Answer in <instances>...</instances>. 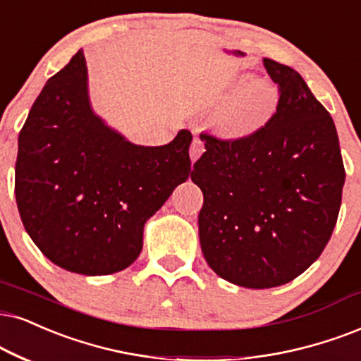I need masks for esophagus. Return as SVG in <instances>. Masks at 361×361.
<instances>
[{"label":"esophagus","instance_id":"esophagus-1","mask_svg":"<svg viewBox=\"0 0 361 361\" xmlns=\"http://www.w3.org/2000/svg\"><path fill=\"white\" fill-rule=\"evenodd\" d=\"M203 152H204L203 141L200 140L198 136H195L193 141H191V147H190V158H191V161H196V159L202 157Z\"/></svg>","mask_w":361,"mask_h":361}]
</instances>
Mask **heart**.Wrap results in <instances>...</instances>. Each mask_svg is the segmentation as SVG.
<instances>
[{"label":"heart","instance_id":"1","mask_svg":"<svg viewBox=\"0 0 361 361\" xmlns=\"http://www.w3.org/2000/svg\"><path fill=\"white\" fill-rule=\"evenodd\" d=\"M280 93L263 80L250 81L228 97L216 109V125L228 136H250L267 125L276 113Z\"/></svg>","mask_w":361,"mask_h":361}]
</instances>
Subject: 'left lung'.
<instances>
[{"mask_svg": "<svg viewBox=\"0 0 361 361\" xmlns=\"http://www.w3.org/2000/svg\"><path fill=\"white\" fill-rule=\"evenodd\" d=\"M276 113L241 138L202 133L191 180L203 191L200 243L209 268L245 288L285 285L320 257L338 220L345 166L326 108L293 68L264 58Z\"/></svg>", "mask_w": 361, "mask_h": 361, "instance_id": "left-lung-1", "label": "left lung"}]
</instances>
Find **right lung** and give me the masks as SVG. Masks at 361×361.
Returning a JSON list of instances; mask_svg holds the SVG:
<instances>
[{"label":"right lung","mask_w":361,"mask_h":361,"mask_svg":"<svg viewBox=\"0 0 361 361\" xmlns=\"http://www.w3.org/2000/svg\"><path fill=\"white\" fill-rule=\"evenodd\" d=\"M191 133L138 147L93 115L83 51L51 76L18 138L15 195L25 230L48 259L111 275L143 248V226L191 175Z\"/></svg>","instance_id":"1"}]
</instances>
